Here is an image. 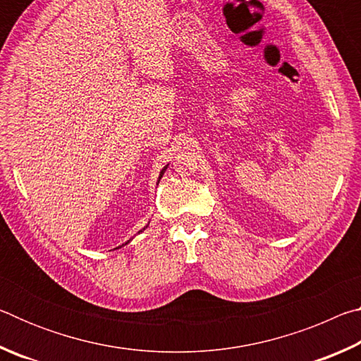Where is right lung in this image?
<instances>
[{
  "instance_id": "obj_1",
  "label": "right lung",
  "mask_w": 361,
  "mask_h": 361,
  "mask_svg": "<svg viewBox=\"0 0 361 361\" xmlns=\"http://www.w3.org/2000/svg\"><path fill=\"white\" fill-rule=\"evenodd\" d=\"M166 169H167V167H164V169H162V172H161V175H159V180H161V178H162V175H164V172H166ZM140 232H142V231H140Z\"/></svg>"
}]
</instances>
